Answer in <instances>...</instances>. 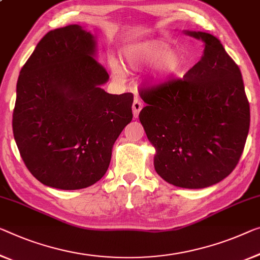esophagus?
Instances as JSON below:
<instances>
[{"mask_svg":"<svg viewBox=\"0 0 260 260\" xmlns=\"http://www.w3.org/2000/svg\"><path fill=\"white\" fill-rule=\"evenodd\" d=\"M132 110H133V115L134 118H138L139 117V113H140L141 110H142V102L140 98H135L134 102H133V106H132Z\"/></svg>","mask_w":260,"mask_h":260,"instance_id":"esophagus-1","label":"esophagus"}]
</instances>
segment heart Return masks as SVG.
I'll use <instances>...</instances> for the list:
<instances>
[{
    "label": "heart",
    "instance_id": "heart-1",
    "mask_svg": "<svg viewBox=\"0 0 260 260\" xmlns=\"http://www.w3.org/2000/svg\"><path fill=\"white\" fill-rule=\"evenodd\" d=\"M122 59L131 71H141L156 63L154 77L160 81L180 77L188 64L184 52L181 50H169V45L160 40L127 44L122 49ZM111 70L114 78L118 80L125 78V72L117 61H112Z\"/></svg>",
    "mask_w": 260,
    "mask_h": 260
}]
</instances>
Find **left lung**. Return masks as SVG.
Returning a JSON list of instances; mask_svg holds the SVG:
<instances>
[{
	"mask_svg": "<svg viewBox=\"0 0 260 260\" xmlns=\"http://www.w3.org/2000/svg\"><path fill=\"white\" fill-rule=\"evenodd\" d=\"M202 41L203 55L183 79L141 91L139 114L155 148L154 167L168 183L202 189L229 176L243 153L250 105L241 70L218 38L183 30Z\"/></svg>",
	"mask_w": 260,
	"mask_h": 260,
	"instance_id": "left-lung-1",
	"label": "left lung"
}]
</instances>
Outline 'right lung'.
Returning a JSON list of instances; mask_svg holds the SVG:
<instances>
[{
	"label": "right lung",
	"instance_id": "1",
	"mask_svg": "<svg viewBox=\"0 0 260 260\" xmlns=\"http://www.w3.org/2000/svg\"><path fill=\"white\" fill-rule=\"evenodd\" d=\"M95 37L78 24L49 31L19 72L14 138L29 172L48 187L76 190L105 175L133 118V94H110Z\"/></svg>",
	"mask_w": 260,
	"mask_h": 260
}]
</instances>
